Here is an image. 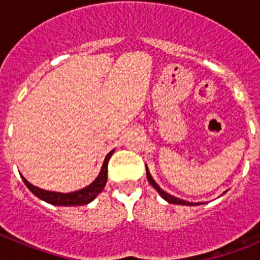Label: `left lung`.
<instances>
[{
	"label": "left lung",
	"instance_id": "1",
	"mask_svg": "<svg viewBox=\"0 0 260 260\" xmlns=\"http://www.w3.org/2000/svg\"><path fill=\"white\" fill-rule=\"evenodd\" d=\"M146 174H147V180H148L150 185L152 186L153 189H155L156 191L160 194V197H161L162 199H165L168 203L181 204V206H199V204H204V203H192V202H186V201H183V199L176 198V197H173V195L168 194L167 191H164V190H162L161 187L157 185V183H156V181L153 180L152 176H151V173H150V171H148V167H147V165H146Z\"/></svg>",
	"mask_w": 260,
	"mask_h": 260
}]
</instances>
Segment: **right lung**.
<instances>
[{
    "instance_id": "obj_1",
    "label": "right lung",
    "mask_w": 260,
    "mask_h": 260,
    "mask_svg": "<svg viewBox=\"0 0 260 260\" xmlns=\"http://www.w3.org/2000/svg\"><path fill=\"white\" fill-rule=\"evenodd\" d=\"M114 150L110 151L104 158L103 162L102 171L96 177V180L92 183H89L88 186L83 187V189L77 190L73 192H58V191H49V190L40 189L38 186H34L29 183L24 177L20 174L23 182L29 189V191L34 195H36L39 199L47 202V203L53 204V206H66V207H73V206H83V204H88L98 197L100 192L104 190L105 183L108 180V161H109L110 156L113 155Z\"/></svg>"
}]
</instances>
